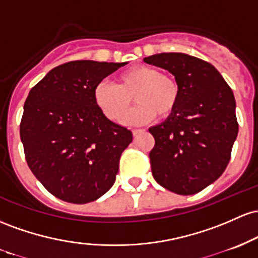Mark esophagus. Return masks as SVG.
I'll return each instance as SVG.
<instances>
[{
  "label": "esophagus",
  "mask_w": 258,
  "mask_h": 258,
  "mask_svg": "<svg viewBox=\"0 0 258 258\" xmlns=\"http://www.w3.org/2000/svg\"><path fill=\"white\" fill-rule=\"evenodd\" d=\"M145 130L144 129H134L133 130V135H134V137H138L139 134H141V133H144Z\"/></svg>",
  "instance_id": "1"
}]
</instances>
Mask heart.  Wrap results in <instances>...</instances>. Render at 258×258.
Instances as JSON below:
<instances>
[{
  "label": "heart",
  "mask_w": 258,
  "mask_h": 258,
  "mask_svg": "<svg viewBox=\"0 0 258 258\" xmlns=\"http://www.w3.org/2000/svg\"><path fill=\"white\" fill-rule=\"evenodd\" d=\"M133 97L138 106L124 117L123 123L140 125L160 114L169 117L180 98V86L174 77L160 73L151 66H135L120 73L117 85L100 82L94 89V101L109 120L119 121L128 112Z\"/></svg>",
  "instance_id": "b5f03b06"
}]
</instances>
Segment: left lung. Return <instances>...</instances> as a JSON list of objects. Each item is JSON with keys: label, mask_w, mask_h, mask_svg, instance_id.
Segmentation results:
<instances>
[{"label": "left lung", "mask_w": 258, "mask_h": 258, "mask_svg": "<svg viewBox=\"0 0 258 258\" xmlns=\"http://www.w3.org/2000/svg\"><path fill=\"white\" fill-rule=\"evenodd\" d=\"M166 69L180 86L176 108L151 126L150 152L155 180L169 191L194 195L216 181L230 160L238 137L235 98L211 63L186 53H157L144 58Z\"/></svg>", "instance_id": "8db88e82"}]
</instances>
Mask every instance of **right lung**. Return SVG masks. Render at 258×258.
Segmentation results:
<instances>
[{"label": "right lung", "instance_id": "obj_1", "mask_svg": "<svg viewBox=\"0 0 258 258\" xmlns=\"http://www.w3.org/2000/svg\"><path fill=\"white\" fill-rule=\"evenodd\" d=\"M125 64L73 60L48 72L29 92L20 121L25 160L63 201L88 204L114 184L133 134L101 112L94 89Z\"/></svg>", "mask_w": 258, "mask_h": 258}]
</instances>
